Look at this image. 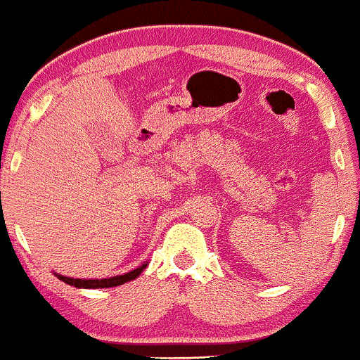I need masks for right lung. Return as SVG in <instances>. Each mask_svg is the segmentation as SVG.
<instances>
[{"label": "right lung", "mask_w": 360, "mask_h": 360, "mask_svg": "<svg viewBox=\"0 0 360 360\" xmlns=\"http://www.w3.org/2000/svg\"><path fill=\"white\" fill-rule=\"evenodd\" d=\"M146 266L147 263L146 265L139 266V269L131 270V272L124 274V276L109 277V279H72V277H64V276H58V279L64 281V283H68L74 288H88V290H97V288H114V286H121V284L128 283V281L136 279Z\"/></svg>", "instance_id": "1"}]
</instances>
